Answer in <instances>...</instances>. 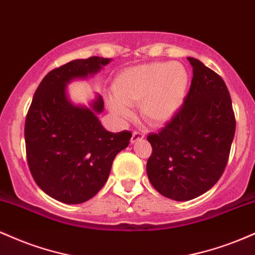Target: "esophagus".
Segmentation results:
<instances>
[{
	"mask_svg": "<svg viewBox=\"0 0 255 255\" xmlns=\"http://www.w3.org/2000/svg\"><path fill=\"white\" fill-rule=\"evenodd\" d=\"M144 136H145V134L144 133H141V131H133V135H131V139H130V141L131 142H136L137 140H141V139H144Z\"/></svg>",
	"mask_w": 255,
	"mask_h": 255,
	"instance_id": "esophagus-1",
	"label": "esophagus"
}]
</instances>
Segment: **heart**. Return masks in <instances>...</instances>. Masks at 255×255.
<instances>
[{
    "label": "heart",
    "instance_id": "heart-1",
    "mask_svg": "<svg viewBox=\"0 0 255 255\" xmlns=\"http://www.w3.org/2000/svg\"><path fill=\"white\" fill-rule=\"evenodd\" d=\"M188 71L177 62H153L122 71L113 83L116 99L109 107L114 115L126 119V105L139 104L141 118L151 125H163L175 116L186 98Z\"/></svg>",
    "mask_w": 255,
    "mask_h": 255
}]
</instances>
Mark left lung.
<instances>
[{
	"label": "left lung",
	"instance_id": "obj_1",
	"mask_svg": "<svg viewBox=\"0 0 255 255\" xmlns=\"http://www.w3.org/2000/svg\"><path fill=\"white\" fill-rule=\"evenodd\" d=\"M188 61L193 79L183 105L165 127L147 136L148 180L176 201L191 200L215 186L227 166L236 128L223 79L197 58Z\"/></svg>",
	"mask_w": 255,
	"mask_h": 255
}]
</instances>
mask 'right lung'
Wrapping results in <instances>:
<instances>
[{
    "label": "right lung",
    "mask_w": 255,
    "mask_h": 255,
    "mask_svg": "<svg viewBox=\"0 0 255 255\" xmlns=\"http://www.w3.org/2000/svg\"><path fill=\"white\" fill-rule=\"evenodd\" d=\"M111 58L92 56L52 69L34 92L25 122L27 163L36 183L49 197L64 204H81L101 191L116 154L129 144L128 130L110 133L97 114L102 96L90 107L71 103L67 85L86 79Z\"/></svg>",
    "instance_id": "1"
}]
</instances>
